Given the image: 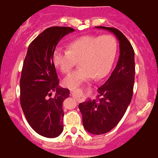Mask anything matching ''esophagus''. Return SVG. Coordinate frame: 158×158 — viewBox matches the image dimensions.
Masks as SVG:
<instances>
[{
    "mask_svg": "<svg viewBox=\"0 0 158 158\" xmlns=\"http://www.w3.org/2000/svg\"><path fill=\"white\" fill-rule=\"evenodd\" d=\"M77 93H78V92H76V91L70 90V94H71V96H75V95L77 94Z\"/></svg>",
    "mask_w": 158,
    "mask_h": 158,
    "instance_id": "1",
    "label": "esophagus"
}]
</instances>
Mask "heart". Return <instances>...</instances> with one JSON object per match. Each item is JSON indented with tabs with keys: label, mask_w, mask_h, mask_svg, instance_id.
<instances>
[{
	"label": "heart",
	"mask_w": 158,
	"mask_h": 158,
	"mask_svg": "<svg viewBox=\"0 0 158 158\" xmlns=\"http://www.w3.org/2000/svg\"><path fill=\"white\" fill-rule=\"evenodd\" d=\"M117 51V40L111 35H86L68 44V50L56 48L52 62L62 74H68L79 61V70L63 80L65 87L75 89L83 82L101 79L112 66Z\"/></svg>",
	"instance_id": "b5f03b06"
}]
</instances>
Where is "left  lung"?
Returning a JSON list of instances; mask_svg holds the SVG:
<instances>
[{"label":"left lung","instance_id":"8db88e82","mask_svg":"<svg viewBox=\"0 0 158 158\" xmlns=\"http://www.w3.org/2000/svg\"><path fill=\"white\" fill-rule=\"evenodd\" d=\"M114 35L119 43V57L107 81L97 89V99L79 105L83 127L92 135L109 132L123 117L132 98L135 52L126 36L116 28L96 27Z\"/></svg>","mask_w":158,"mask_h":158}]
</instances>
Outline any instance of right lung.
Returning <instances> with one entry per match:
<instances>
[{"label":"right lung","instance_id":"right-lung-1","mask_svg":"<svg viewBox=\"0 0 158 158\" xmlns=\"http://www.w3.org/2000/svg\"><path fill=\"white\" fill-rule=\"evenodd\" d=\"M75 29L47 28L30 44L20 79V102L29 125L40 135L57 137L63 131L62 104L70 90L59 86L52 54L58 42ZM55 92L54 98L50 97Z\"/></svg>","mask_w":158,"mask_h":158}]
</instances>
